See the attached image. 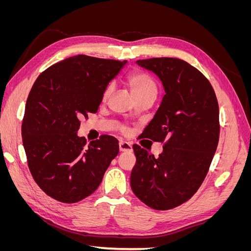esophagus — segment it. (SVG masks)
Masks as SVG:
<instances>
[{
  "label": "esophagus",
  "instance_id": "34e87169",
  "mask_svg": "<svg viewBox=\"0 0 251 251\" xmlns=\"http://www.w3.org/2000/svg\"><path fill=\"white\" fill-rule=\"evenodd\" d=\"M119 150L121 151H131L133 150L131 143H128L126 141H119Z\"/></svg>",
  "mask_w": 251,
  "mask_h": 251
}]
</instances>
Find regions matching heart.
<instances>
[{
  "instance_id": "obj_1",
  "label": "heart",
  "mask_w": 251,
  "mask_h": 251,
  "mask_svg": "<svg viewBox=\"0 0 251 251\" xmlns=\"http://www.w3.org/2000/svg\"><path fill=\"white\" fill-rule=\"evenodd\" d=\"M126 81L135 98L147 94H157V85L155 80L146 72L140 70H134L126 75ZM110 92L111 87L108 86L103 92V98L107 97ZM121 131L124 133L127 132L126 127L121 128Z\"/></svg>"
}]
</instances>
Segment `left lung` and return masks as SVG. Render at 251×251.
<instances>
[{"instance_id":"1","label":"left lung","mask_w":251,"mask_h":251,"mask_svg":"<svg viewBox=\"0 0 251 251\" xmlns=\"http://www.w3.org/2000/svg\"><path fill=\"white\" fill-rule=\"evenodd\" d=\"M162 81L165 95L142 137L163 142L158 157L134 144L131 187L151 208L186 202L206 177L219 142V104L210 82L195 67L174 57L139 59Z\"/></svg>"}]
</instances>
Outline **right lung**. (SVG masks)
<instances>
[{
	"label": "right lung",
	"mask_w": 251,
	"mask_h": 251,
	"mask_svg": "<svg viewBox=\"0 0 251 251\" xmlns=\"http://www.w3.org/2000/svg\"><path fill=\"white\" fill-rule=\"evenodd\" d=\"M126 64L80 54L52 65L34 81L23 118V146L34 181L51 198L63 203L87 198L119 153L113 136L101 135L86 148L77 131Z\"/></svg>",
	"instance_id": "1"
}]
</instances>
